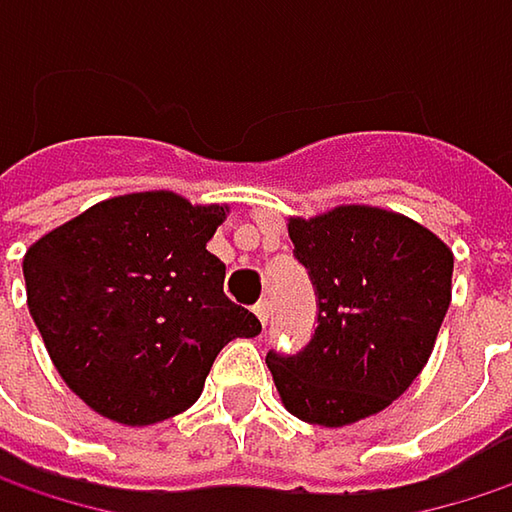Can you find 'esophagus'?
Returning a JSON list of instances; mask_svg holds the SVG:
<instances>
[{
	"label": "esophagus",
	"mask_w": 512,
	"mask_h": 512,
	"mask_svg": "<svg viewBox=\"0 0 512 512\" xmlns=\"http://www.w3.org/2000/svg\"><path fill=\"white\" fill-rule=\"evenodd\" d=\"M255 314H257V320L266 326V320H269V302H266V299H260V302H257Z\"/></svg>",
	"instance_id": "esophagus-1"
}]
</instances>
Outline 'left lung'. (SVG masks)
Wrapping results in <instances>:
<instances>
[{"mask_svg":"<svg viewBox=\"0 0 512 512\" xmlns=\"http://www.w3.org/2000/svg\"><path fill=\"white\" fill-rule=\"evenodd\" d=\"M287 231L317 293V329L305 350H269L266 364L290 415L347 427L424 370L451 305L454 252L424 225L364 204L296 216Z\"/></svg>","mask_w":512,"mask_h":512,"instance_id":"1","label":"left lung"}]
</instances>
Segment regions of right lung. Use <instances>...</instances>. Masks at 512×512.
<instances>
[{
    "mask_svg": "<svg viewBox=\"0 0 512 512\" xmlns=\"http://www.w3.org/2000/svg\"><path fill=\"white\" fill-rule=\"evenodd\" d=\"M228 207L156 189L100 201L23 257L32 320L67 388L97 415L148 427L186 412L219 350L255 338L225 263L207 252Z\"/></svg>",
    "mask_w": 512,
    "mask_h": 512,
    "instance_id": "right-lung-1",
    "label": "right lung"
}]
</instances>
